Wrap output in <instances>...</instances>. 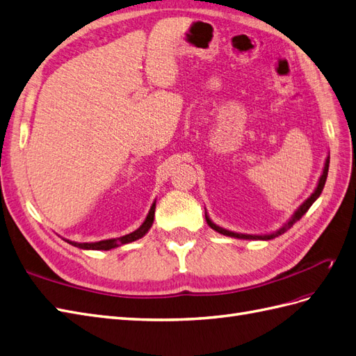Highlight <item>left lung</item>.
<instances>
[{"label": "left lung", "mask_w": 356, "mask_h": 356, "mask_svg": "<svg viewBox=\"0 0 356 356\" xmlns=\"http://www.w3.org/2000/svg\"><path fill=\"white\" fill-rule=\"evenodd\" d=\"M327 168H330V158L326 159V162H325V168H323V175H322V177H321V180H318V185H317V188H316V191L314 193L312 194V197H309L307 202L300 206L298 211L295 212V215L291 216V220L282 227V229H280L277 233H272V234H265V236H251V234H239V233H233V232H229V230H224V229H221V227H218V225H215L211 220H209L207 218V215H206V221H207V224L212 227L213 230H216L218 233H221V234H225V236H232V238H238V239H261V241H269V239H273V238H277V236H280V234H282L284 232H287L291 225H293L295 222H298L300 218H302L304 215H305V212L308 211L309 207H312V204L316 202V200L318 198V195L322 194V191H323V186H325V181H326V177H327Z\"/></svg>", "instance_id": "1"}]
</instances>
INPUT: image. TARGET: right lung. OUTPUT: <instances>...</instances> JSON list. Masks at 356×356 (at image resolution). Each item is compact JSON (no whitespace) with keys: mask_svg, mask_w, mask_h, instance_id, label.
I'll return each instance as SVG.
<instances>
[{"mask_svg":"<svg viewBox=\"0 0 356 356\" xmlns=\"http://www.w3.org/2000/svg\"><path fill=\"white\" fill-rule=\"evenodd\" d=\"M153 216H154V203L150 207V212H149L147 218H145L143 225L138 230H135L134 233L122 236V238H118V239H108V241H100V242H95V243H76V242H69V241L67 242L74 245V247L83 248V250H105V251L111 250V248L118 247V245H124V243H129V242H134L136 239L143 238V236L149 232V229L153 224Z\"/></svg>","mask_w":356,"mask_h":356,"instance_id":"obj_1","label":"right lung"}]
</instances>
